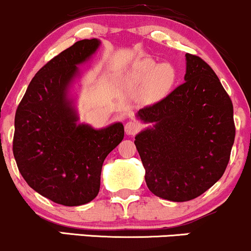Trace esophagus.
I'll list each match as a JSON object with an SVG mask.
<instances>
[{
  "label": "esophagus",
  "instance_id": "34e87169",
  "mask_svg": "<svg viewBox=\"0 0 251 251\" xmlns=\"http://www.w3.org/2000/svg\"><path fill=\"white\" fill-rule=\"evenodd\" d=\"M140 128H142V126H140V124L137 120H131V122L126 123L125 125V132L129 135L138 133L140 131Z\"/></svg>",
  "mask_w": 251,
  "mask_h": 251
}]
</instances>
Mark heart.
Segmentation results:
<instances>
[{"mask_svg": "<svg viewBox=\"0 0 251 251\" xmlns=\"http://www.w3.org/2000/svg\"><path fill=\"white\" fill-rule=\"evenodd\" d=\"M128 77L135 85L146 83V89L152 97H162L174 85L176 70L171 63L158 65L151 59H143L134 63Z\"/></svg>", "mask_w": 251, "mask_h": 251, "instance_id": "b5f03b06", "label": "heart"}]
</instances>
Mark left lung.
<instances>
[{"mask_svg":"<svg viewBox=\"0 0 251 251\" xmlns=\"http://www.w3.org/2000/svg\"><path fill=\"white\" fill-rule=\"evenodd\" d=\"M181 85L139 109L153 123L135 137L152 194L172 201L198 197L223 176L235 140L234 106L212 68L186 53Z\"/></svg>","mask_w":251,"mask_h":251,"instance_id":"left-lung-1","label":"left lung"}]
</instances>
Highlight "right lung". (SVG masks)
Segmentation results:
<instances>
[{"mask_svg": "<svg viewBox=\"0 0 251 251\" xmlns=\"http://www.w3.org/2000/svg\"><path fill=\"white\" fill-rule=\"evenodd\" d=\"M100 41L81 40L54 56L35 74L15 114L13 153L31 189L54 203L76 206L97 197L105 158L124 138L123 124L102 129L76 125L67 91L76 65Z\"/></svg>", "mask_w": 251, "mask_h": 251, "instance_id": "1", "label": "right lung"}]
</instances>
